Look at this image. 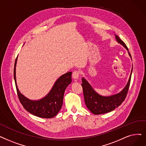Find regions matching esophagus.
Listing matches in <instances>:
<instances>
[{
  "instance_id": "obj_1",
  "label": "esophagus",
  "mask_w": 146,
  "mask_h": 146,
  "mask_svg": "<svg viewBox=\"0 0 146 146\" xmlns=\"http://www.w3.org/2000/svg\"><path fill=\"white\" fill-rule=\"evenodd\" d=\"M79 75H80V72L78 70H76L74 71L72 73V78L74 79H78L79 77Z\"/></svg>"
}]
</instances>
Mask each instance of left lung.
<instances>
[{"label":"left lung","instance_id":"left-lung-1","mask_svg":"<svg viewBox=\"0 0 146 146\" xmlns=\"http://www.w3.org/2000/svg\"><path fill=\"white\" fill-rule=\"evenodd\" d=\"M115 36L117 42L122 45L126 50H128V48L125 45V43L120 39L119 37L117 35H115ZM128 53L131 58V54L129 52ZM132 71V69L128 83L123 89V90L118 94L109 97L100 96L95 91L91 85L88 83L85 78H82V84L81 85L83 88L85 103L88 109L94 115H101V114L111 111L118 107L123 103L126 97V95L128 94L131 82Z\"/></svg>","mask_w":146,"mask_h":146}]
</instances>
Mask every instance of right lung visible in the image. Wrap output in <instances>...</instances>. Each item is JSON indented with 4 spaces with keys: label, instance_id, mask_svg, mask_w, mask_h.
<instances>
[{
    "label": "right lung",
    "instance_id": "right-lung-1",
    "mask_svg": "<svg viewBox=\"0 0 146 146\" xmlns=\"http://www.w3.org/2000/svg\"><path fill=\"white\" fill-rule=\"evenodd\" d=\"M17 61V58L15 61L14 76L18 98L24 108L32 115L39 117L52 118L55 116L62 107L66 89L72 82V72H70L61 76L45 97L39 100L33 101L24 97L18 90L15 73Z\"/></svg>",
    "mask_w": 146,
    "mask_h": 146
}]
</instances>
